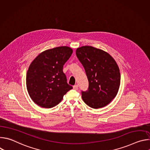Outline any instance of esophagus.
<instances>
[{
	"mask_svg": "<svg viewBox=\"0 0 150 150\" xmlns=\"http://www.w3.org/2000/svg\"><path fill=\"white\" fill-rule=\"evenodd\" d=\"M73 88L75 90H78V85H74V86H73Z\"/></svg>",
	"mask_w": 150,
	"mask_h": 150,
	"instance_id": "obj_1",
	"label": "esophagus"
}]
</instances>
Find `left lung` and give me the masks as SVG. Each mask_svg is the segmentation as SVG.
I'll return each mask as SVG.
<instances>
[{
	"instance_id": "obj_1",
	"label": "left lung",
	"mask_w": 150,
	"mask_h": 150,
	"mask_svg": "<svg viewBox=\"0 0 150 150\" xmlns=\"http://www.w3.org/2000/svg\"><path fill=\"white\" fill-rule=\"evenodd\" d=\"M76 54L89 82L88 91H82L83 101L96 109L108 105L120 87V74L116 62L108 52L89 46L78 48Z\"/></svg>"
}]
</instances>
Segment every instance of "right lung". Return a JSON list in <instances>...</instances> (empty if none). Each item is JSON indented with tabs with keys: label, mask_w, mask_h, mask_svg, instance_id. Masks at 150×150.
I'll return each instance as SVG.
<instances>
[{
	"label": "right lung",
	"mask_w": 150,
	"mask_h": 150,
	"mask_svg": "<svg viewBox=\"0 0 150 150\" xmlns=\"http://www.w3.org/2000/svg\"><path fill=\"white\" fill-rule=\"evenodd\" d=\"M72 52L68 46L48 49L31 63L27 73V89L31 100L40 107L53 108L72 89L63 72L64 64Z\"/></svg>",
	"instance_id": "add662e5"
}]
</instances>
